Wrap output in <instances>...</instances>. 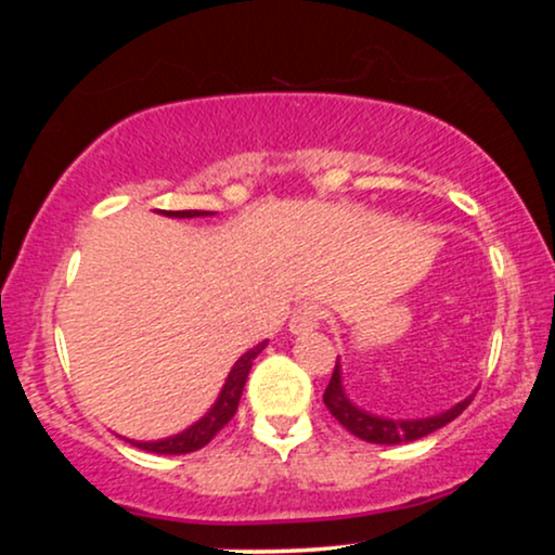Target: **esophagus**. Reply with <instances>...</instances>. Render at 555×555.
<instances>
[{"mask_svg": "<svg viewBox=\"0 0 555 555\" xmlns=\"http://www.w3.org/2000/svg\"><path fill=\"white\" fill-rule=\"evenodd\" d=\"M323 310L318 305H299V308L289 318V331L292 334H305V331H313L321 323Z\"/></svg>", "mask_w": 555, "mask_h": 555, "instance_id": "34e87169", "label": "esophagus"}]
</instances>
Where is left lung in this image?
Returning <instances> with one entry per match:
<instances>
[{
    "mask_svg": "<svg viewBox=\"0 0 555 555\" xmlns=\"http://www.w3.org/2000/svg\"><path fill=\"white\" fill-rule=\"evenodd\" d=\"M323 401H326L331 415L339 420L352 436H358L367 443L397 446L406 441H417V438L430 436V433H436L438 428H443V425H449L451 420L460 417L462 412L467 410L473 397L460 401V404H454L451 410L441 412V415L423 417V420H386V417L371 415V412L360 410V406H354L352 401H349L341 386V365L339 360H336L334 375H331L326 391H323Z\"/></svg>",
    "mask_w": 555,
    "mask_h": 555,
    "instance_id": "8db88e82",
    "label": "left lung"
}]
</instances>
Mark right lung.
Here are the masks:
<instances>
[{"label":"right lung","mask_w":555,"mask_h":555,"mask_svg":"<svg viewBox=\"0 0 555 555\" xmlns=\"http://www.w3.org/2000/svg\"><path fill=\"white\" fill-rule=\"evenodd\" d=\"M164 216H171V219H195V216H214L211 211H158ZM266 341L256 344L253 349H247L242 358L234 362L232 371H229L224 386H221V393L219 399L214 401L211 410L206 412L197 423L190 425L188 430L177 433V436H169V438H162V441H130L132 446H138V449L143 451H151V454H190V451H197L203 449L211 438L219 433L229 420L234 417V412H237L240 406V397H242V388H245V380H247V373H250L253 367V360L258 358L260 352H263Z\"/></svg>","instance_id":"right-lung-1"}]
</instances>
